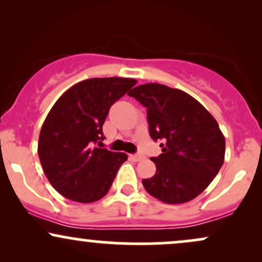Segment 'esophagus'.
<instances>
[{"label":"esophagus","mask_w":262,"mask_h":262,"mask_svg":"<svg viewBox=\"0 0 262 262\" xmlns=\"http://www.w3.org/2000/svg\"><path fill=\"white\" fill-rule=\"evenodd\" d=\"M129 158H130V160H133V161H135V162H138V161H141V160H143V155H140V154H133V155H129Z\"/></svg>","instance_id":"1"}]
</instances>
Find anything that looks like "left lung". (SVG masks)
<instances>
[{
    "instance_id": "1",
    "label": "left lung",
    "mask_w": 262,
    "mask_h": 262,
    "mask_svg": "<svg viewBox=\"0 0 262 262\" xmlns=\"http://www.w3.org/2000/svg\"><path fill=\"white\" fill-rule=\"evenodd\" d=\"M146 107L150 137L162 140L151 158L156 172L143 180L149 194L169 204L186 203L208 187L224 162L225 139L214 117L188 93L145 83L128 93Z\"/></svg>"
}]
</instances>
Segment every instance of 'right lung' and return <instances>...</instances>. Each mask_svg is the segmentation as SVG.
I'll list each match as a JSON object with an SVG mask.
<instances>
[{
    "mask_svg": "<svg viewBox=\"0 0 262 262\" xmlns=\"http://www.w3.org/2000/svg\"><path fill=\"white\" fill-rule=\"evenodd\" d=\"M137 80L89 79L74 85L55 102L39 134L38 155L45 176L60 194L91 203L107 194L124 152L96 148L110 108Z\"/></svg>",
    "mask_w": 262,
    "mask_h": 262,
    "instance_id": "obj_1",
    "label": "right lung"
}]
</instances>
